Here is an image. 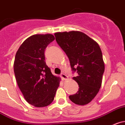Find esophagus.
Wrapping results in <instances>:
<instances>
[{"instance_id":"1","label":"esophagus","mask_w":125,"mask_h":125,"mask_svg":"<svg viewBox=\"0 0 125 125\" xmlns=\"http://www.w3.org/2000/svg\"><path fill=\"white\" fill-rule=\"evenodd\" d=\"M61 77L62 79L64 80H65L67 79V76L65 74V73H62L61 74Z\"/></svg>"}]
</instances>
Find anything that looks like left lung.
<instances>
[{"label":"left lung","mask_w":125,"mask_h":125,"mask_svg":"<svg viewBox=\"0 0 125 125\" xmlns=\"http://www.w3.org/2000/svg\"><path fill=\"white\" fill-rule=\"evenodd\" d=\"M56 40L69 59L72 71L78 75L77 93L69 96L73 103L84 105L94 98L101 86L104 62L101 50L96 42L80 31L54 34Z\"/></svg>","instance_id":"left-lung-1"}]
</instances>
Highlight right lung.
<instances>
[{
  "label": "right lung",
  "mask_w": 125,
  "mask_h": 125,
  "mask_svg": "<svg viewBox=\"0 0 125 125\" xmlns=\"http://www.w3.org/2000/svg\"><path fill=\"white\" fill-rule=\"evenodd\" d=\"M54 40L52 34H35L23 42L16 53L14 72L19 88L29 104L43 107L54 100L61 78L53 75L45 61V50Z\"/></svg>",
  "instance_id": "1"
}]
</instances>
